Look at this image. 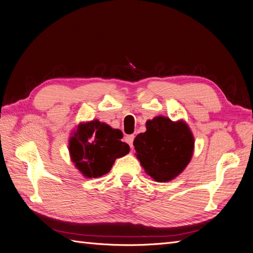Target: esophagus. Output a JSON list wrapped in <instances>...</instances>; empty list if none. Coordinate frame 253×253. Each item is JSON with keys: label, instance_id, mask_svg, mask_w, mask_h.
<instances>
[{"label": "esophagus", "instance_id": "1", "mask_svg": "<svg viewBox=\"0 0 253 253\" xmlns=\"http://www.w3.org/2000/svg\"><path fill=\"white\" fill-rule=\"evenodd\" d=\"M133 139H134V136H133V134H130V136H127V137L125 138L126 143H128V144H129V146H130V148H132Z\"/></svg>", "mask_w": 253, "mask_h": 253}]
</instances>
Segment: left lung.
<instances>
[{
    "label": "left lung",
    "instance_id": "left-lung-1",
    "mask_svg": "<svg viewBox=\"0 0 253 253\" xmlns=\"http://www.w3.org/2000/svg\"><path fill=\"white\" fill-rule=\"evenodd\" d=\"M146 131L133 140L141 166L156 182H168L189 165L194 151V137L183 121L172 122L156 116L146 122Z\"/></svg>",
    "mask_w": 253,
    "mask_h": 253
}]
</instances>
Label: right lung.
<instances>
[{"label":"right lung","instance_id":"add662e5","mask_svg":"<svg viewBox=\"0 0 253 253\" xmlns=\"http://www.w3.org/2000/svg\"><path fill=\"white\" fill-rule=\"evenodd\" d=\"M123 132L93 120L81 123L69 140L71 161L86 178L108 173L116 158L129 153V145L122 142Z\"/></svg>","mask_w":253,"mask_h":253}]
</instances>
